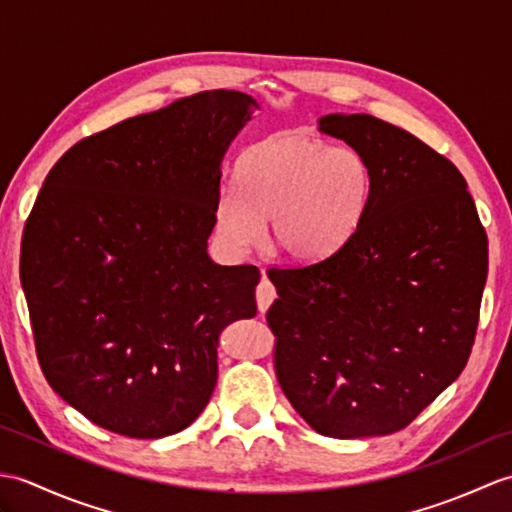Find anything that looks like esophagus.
<instances>
[{"mask_svg":"<svg viewBox=\"0 0 512 512\" xmlns=\"http://www.w3.org/2000/svg\"><path fill=\"white\" fill-rule=\"evenodd\" d=\"M255 297H257L259 312H266L270 308V303H273L275 297H277V290H275L273 284H270V279L264 277L262 281H259V286L255 290Z\"/></svg>","mask_w":512,"mask_h":512,"instance_id":"esophagus-1","label":"esophagus"}]
</instances>
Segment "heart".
<instances>
[{
	"instance_id": "obj_1",
	"label": "heart",
	"mask_w": 512,
	"mask_h": 512,
	"mask_svg": "<svg viewBox=\"0 0 512 512\" xmlns=\"http://www.w3.org/2000/svg\"><path fill=\"white\" fill-rule=\"evenodd\" d=\"M374 173L361 151L299 132H279L242 151L235 182L215 198V235L231 253H246L262 233L295 262L341 248L361 224Z\"/></svg>"
}]
</instances>
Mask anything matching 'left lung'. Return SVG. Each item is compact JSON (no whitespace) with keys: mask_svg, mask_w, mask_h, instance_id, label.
<instances>
[{"mask_svg":"<svg viewBox=\"0 0 512 512\" xmlns=\"http://www.w3.org/2000/svg\"><path fill=\"white\" fill-rule=\"evenodd\" d=\"M319 129L361 151L374 193L341 248L268 273L275 374L321 436H387L469 361L488 239L458 167L420 138L369 114L323 116Z\"/></svg>","mask_w":512,"mask_h":512,"instance_id":"obj_1","label":"left lung"}]
</instances>
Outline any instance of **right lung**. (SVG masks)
<instances>
[{"label": "right lung", "mask_w": 512, "mask_h": 512, "mask_svg": "<svg viewBox=\"0 0 512 512\" xmlns=\"http://www.w3.org/2000/svg\"><path fill=\"white\" fill-rule=\"evenodd\" d=\"M257 103L187 96L70 147L21 239V288L41 372L99 427L165 438L200 416L217 339L255 317V266L206 253L222 160Z\"/></svg>", "instance_id": "obj_1"}]
</instances>
